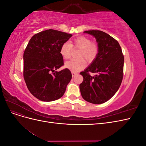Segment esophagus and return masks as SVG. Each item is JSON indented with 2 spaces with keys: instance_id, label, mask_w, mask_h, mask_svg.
<instances>
[{
  "instance_id": "34e87169",
  "label": "esophagus",
  "mask_w": 146,
  "mask_h": 146,
  "mask_svg": "<svg viewBox=\"0 0 146 146\" xmlns=\"http://www.w3.org/2000/svg\"><path fill=\"white\" fill-rule=\"evenodd\" d=\"M78 74L77 73V72H72V77H74V76H76V75H77Z\"/></svg>"
}]
</instances>
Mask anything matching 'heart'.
I'll return each mask as SVG.
<instances>
[{"label": "heart", "mask_w": 146, "mask_h": 146, "mask_svg": "<svg viewBox=\"0 0 146 146\" xmlns=\"http://www.w3.org/2000/svg\"><path fill=\"white\" fill-rule=\"evenodd\" d=\"M72 48L80 49L77 55L80 58L71 60L65 64V67L72 72H77L85 68L86 61L82 58L88 61H92L99 53V47L96 43L92 42L88 38L80 36L74 39L70 44L66 42L61 46L60 54L64 59H69L71 56Z\"/></svg>", "instance_id": "heart-1"}]
</instances>
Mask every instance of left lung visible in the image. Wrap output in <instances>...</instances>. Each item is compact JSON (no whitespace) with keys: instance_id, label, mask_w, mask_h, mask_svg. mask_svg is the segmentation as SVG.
<instances>
[{"instance_id":"1","label":"left lung","mask_w":146,"mask_h":146,"mask_svg":"<svg viewBox=\"0 0 146 146\" xmlns=\"http://www.w3.org/2000/svg\"><path fill=\"white\" fill-rule=\"evenodd\" d=\"M85 33L95 37L99 53L85 70L80 84L82 98L94 104L106 102L119 90L123 78L124 58L119 42L108 34L100 30H88ZM90 72L95 73L91 76Z\"/></svg>"}]
</instances>
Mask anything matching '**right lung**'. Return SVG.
I'll list each match as a JSON object with an SVG mask.
<instances>
[{
	"mask_svg": "<svg viewBox=\"0 0 146 146\" xmlns=\"http://www.w3.org/2000/svg\"><path fill=\"white\" fill-rule=\"evenodd\" d=\"M71 34L49 29L35 34L24 53V78L29 91L38 99L51 102L60 99L72 78L60 54L61 46Z\"/></svg>",
	"mask_w": 146,
	"mask_h": 146,
	"instance_id": "obj_1",
	"label": "right lung"
}]
</instances>
